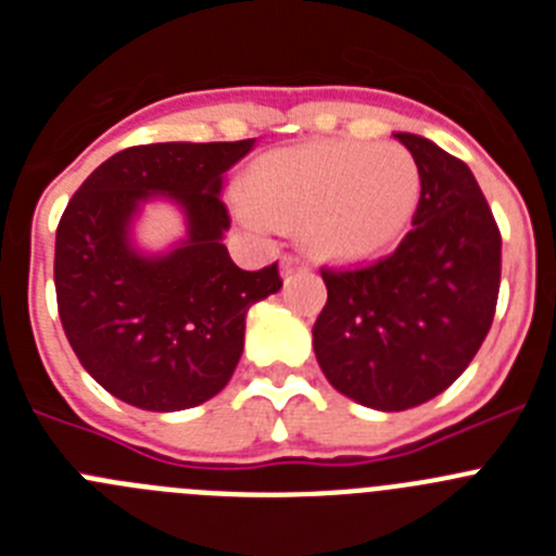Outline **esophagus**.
I'll return each mask as SVG.
<instances>
[{
    "instance_id": "obj_1",
    "label": "esophagus",
    "mask_w": 556,
    "mask_h": 556,
    "mask_svg": "<svg viewBox=\"0 0 556 556\" xmlns=\"http://www.w3.org/2000/svg\"><path fill=\"white\" fill-rule=\"evenodd\" d=\"M281 267H283V275H289L294 267H301V258H294V255H283Z\"/></svg>"
}]
</instances>
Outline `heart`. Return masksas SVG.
I'll list each match as a JSON object with an SVG mask.
<instances>
[{"label":"heart","mask_w":556,"mask_h":556,"mask_svg":"<svg viewBox=\"0 0 556 556\" xmlns=\"http://www.w3.org/2000/svg\"><path fill=\"white\" fill-rule=\"evenodd\" d=\"M244 198L253 225H273L269 208L303 219L308 239L333 255H372L412 223L420 200V166L401 144L323 141L278 152Z\"/></svg>","instance_id":"obj_1"}]
</instances>
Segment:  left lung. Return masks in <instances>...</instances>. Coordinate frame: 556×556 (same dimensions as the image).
I'll list each match as a JSON object with an SVG mask.
<instances>
[{"label": "left lung", "instance_id": "1", "mask_svg": "<svg viewBox=\"0 0 556 556\" xmlns=\"http://www.w3.org/2000/svg\"><path fill=\"white\" fill-rule=\"evenodd\" d=\"M395 139L420 166L412 230L365 267H323L328 301L314 353L333 390L404 412L448 390L493 326L501 233L468 164L415 132Z\"/></svg>", "mask_w": 556, "mask_h": 556}]
</instances>
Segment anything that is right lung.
<instances>
[{"instance_id":"1","label":"right lung","mask_w":556,"mask_h":556,"mask_svg":"<svg viewBox=\"0 0 556 556\" xmlns=\"http://www.w3.org/2000/svg\"><path fill=\"white\" fill-rule=\"evenodd\" d=\"M244 141L127 147L68 200L55 233L58 314L97 384L147 412L205 404L233 376L244 317L281 289L278 264L248 273L223 244L230 228L223 175L253 150ZM166 197L187 214L169 254L131 248L141 202Z\"/></svg>"}]
</instances>
